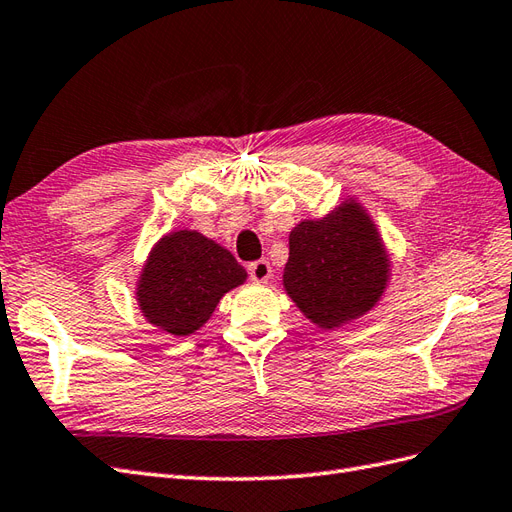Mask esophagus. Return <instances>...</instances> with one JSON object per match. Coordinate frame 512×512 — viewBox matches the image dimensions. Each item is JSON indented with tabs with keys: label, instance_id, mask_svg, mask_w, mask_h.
I'll use <instances>...</instances> for the list:
<instances>
[{
	"label": "esophagus",
	"instance_id": "obj_1",
	"mask_svg": "<svg viewBox=\"0 0 512 512\" xmlns=\"http://www.w3.org/2000/svg\"><path fill=\"white\" fill-rule=\"evenodd\" d=\"M248 277L255 283H268V279L272 277V268L266 259L253 261V264H248Z\"/></svg>",
	"mask_w": 512,
	"mask_h": 512
}]
</instances>
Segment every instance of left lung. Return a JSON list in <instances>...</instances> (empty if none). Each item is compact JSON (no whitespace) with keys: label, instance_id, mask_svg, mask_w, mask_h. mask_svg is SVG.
<instances>
[{"label":"left lung","instance_id":"obj_1","mask_svg":"<svg viewBox=\"0 0 512 512\" xmlns=\"http://www.w3.org/2000/svg\"><path fill=\"white\" fill-rule=\"evenodd\" d=\"M389 257L365 209L346 201L290 233L285 292L320 329H337L368 313L383 296Z\"/></svg>","mask_w":512,"mask_h":512}]
</instances>
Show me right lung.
I'll return each instance as SVG.
<instances>
[{"label":"right lung","mask_w":512,"mask_h":512,"mask_svg":"<svg viewBox=\"0 0 512 512\" xmlns=\"http://www.w3.org/2000/svg\"><path fill=\"white\" fill-rule=\"evenodd\" d=\"M246 281L235 257L199 231H173L153 246L136 298L157 329L186 337L212 316L218 300Z\"/></svg>","instance_id":"right-lung-1"}]
</instances>
